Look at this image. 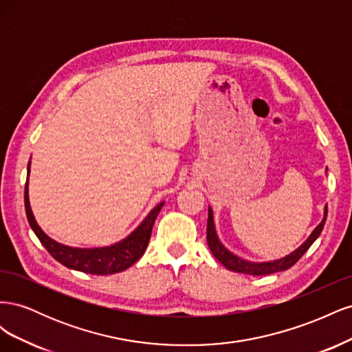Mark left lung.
<instances>
[{
  "instance_id": "8db88e82",
  "label": "left lung",
  "mask_w": 352,
  "mask_h": 352,
  "mask_svg": "<svg viewBox=\"0 0 352 352\" xmlns=\"http://www.w3.org/2000/svg\"><path fill=\"white\" fill-rule=\"evenodd\" d=\"M326 217H327V206L324 208V217L322 220L320 225H318L313 233L310 235L300 248L296 251H294L292 254L287 255L285 258L276 260V261H270V263H250L245 261L236 255H233L232 252H229L223 245L220 243L217 235H216V229H214V220H212V211L211 208H208V220H207V242L210 251L214 255L216 260H219L228 270L236 272V273H245V274H252V276H264V274H272L276 272H282V270H287L289 267L300 260L302 255L307 252V250L311 247L313 242L320 236V233L323 230V226L326 223Z\"/></svg>"
}]
</instances>
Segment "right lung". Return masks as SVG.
<instances>
[{"mask_svg": "<svg viewBox=\"0 0 352 352\" xmlns=\"http://www.w3.org/2000/svg\"><path fill=\"white\" fill-rule=\"evenodd\" d=\"M28 176H29V167H28ZM162 207H163V202H160V204L155 208H153L150 214L145 217V220L131 233L129 236L119 243L111 245V247L92 248V250L70 248V247H66V245H61L48 238L45 233L42 232V229L36 225L35 217L32 214V210L29 206L28 180L25 186V208H26L28 221L32 230L35 232V235L41 241V243L44 245L52 257L63 265H66V267L73 270H79V272L91 273V274L104 276V274L119 273L126 270L127 267H131L133 263L140 260L146 250L148 242H150L154 221Z\"/></svg>", "mask_w": 352, "mask_h": 352, "instance_id": "add662e5", "label": "right lung"}]
</instances>
